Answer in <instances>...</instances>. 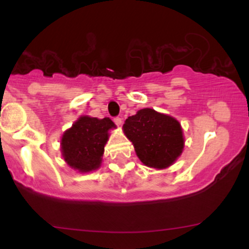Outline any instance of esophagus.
<instances>
[{"label": "esophagus", "instance_id": "1", "mask_svg": "<svg viewBox=\"0 0 249 249\" xmlns=\"http://www.w3.org/2000/svg\"><path fill=\"white\" fill-rule=\"evenodd\" d=\"M113 122H115V124L118 125V126H121V125L123 124L122 118H119V117H116V118H113Z\"/></svg>", "mask_w": 249, "mask_h": 249}]
</instances>
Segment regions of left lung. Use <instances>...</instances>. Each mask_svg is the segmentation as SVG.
<instances>
[{
  "instance_id": "8db88e82",
  "label": "left lung",
  "mask_w": 249,
  "mask_h": 249,
  "mask_svg": "<svg viewBox=\"0 0 249 249\" xmlns=\"http://www.w3.org/2000/svg\"><path fill=\"white\" fill-rule=\"evenodd\" d=\"M125 136L144 165L162 170L173 164L184 148L179 122L153 108H142L123 125Z\"/></svg>"
}]
</instances>
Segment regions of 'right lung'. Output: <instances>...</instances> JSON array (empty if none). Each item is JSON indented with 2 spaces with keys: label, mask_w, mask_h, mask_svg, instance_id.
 Instances as JSON below:
<instances>
[{
  "label": "right lung",
  "mask_w": 249,
  "mask_h": 249,
  "mask_svg": "<svg viewBox=\"0 0 249 249\" xmlns=\"http://www.w3.org/2000/svg\"><path fill=\"white\" fill-rule=\"evenodd\" d=\"M110 118L82 116L63 133L62 156L67 164L79 172H91L101 166L108 131L115 128Z\"/></svg>",
  "instance_id": "right-lung-1"
}]
</instances>
